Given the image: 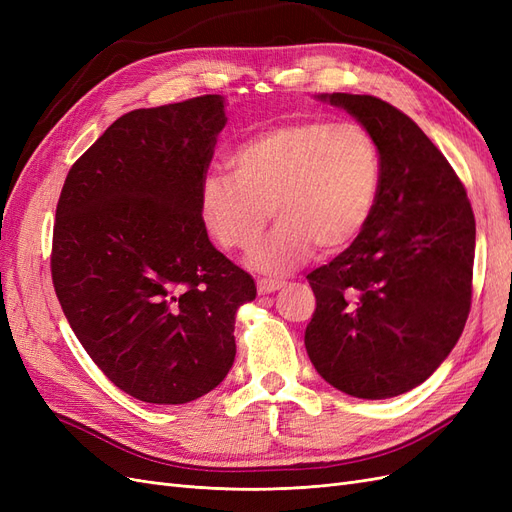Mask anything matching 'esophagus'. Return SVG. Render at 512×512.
Here are the masks:
<instances>
[{"instance_id": "obj_1", "label": "esophagus", "mask_w": 512, "mask_h": 512, "mask_svg": "<svg viewBox=\"0 0 512 512\" xmlns=\"http://www.w3.org/2000/svg\"><path fill=\"white\" fill-rule=\"evenodd\" d=\"M284 284L286 282H282V280H267V277H262V280H258V292L260 294H271L275 290L284 288Z\"/></svg>"}]
</instances>
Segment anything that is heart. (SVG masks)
<instances>
[{
    "label": "heart",
    "instance_id": "heart-1",
    "mask_svg": "<svg viewBox=\"0 0 512 512\" xmlns=\"http://www.w3.org/2000/svg\"><path fill=\"white\" fill-rule=\"evenodd\" d=\"M230 177L211 173L198 211L224 252H247L271 211L280 224L247 262L267 275L286 273L312 254L348 250L374 218L384 158L361 123L299 119L245 138L228 156Z\"/></svg>",
    "mask_w": 512,
    "mask_h": 512
}]
</instances>
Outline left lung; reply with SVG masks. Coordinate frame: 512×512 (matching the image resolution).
Returning <instances> with one entry per match:
<instances>
[{
    "label": "left lung",
    "instance_id": "left-lung-1",
    "mask_svg": "<svg viewBox=\"0 0 512 512\" xmlns=\"http://www.w3.org/2000/svg\"><path fill=\"white\" fill-rule=\"evenodd\" d=\"M380 143L374 218L348 250L307 275L316 312L305 348L318 374L359 399L425 382L466 327L476 222L461 179L416 123L376 96H320Z\"/></svg>",
    "mask_w": 512,
    "mask_h": 512
}]
</instances>
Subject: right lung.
Wrapping results in <instances>:
<instances>
[{
    "label": "right lung",
    "instance_id": "obj_1",
    "mask_svg": "<svg viewBox=\"0 0 512 512\" xmlns=\"http://www.w3.org/2000/svg\"><path fill=\"white\" fill-rule=\"evenodd\" d=\"M224 98L198 96L121 115L66 177L51 275L74 335L121 391L188 404L237 354L235 314L256 284L215 250L200 185Z\"/></svg>",
    "mask_w": 512,
    "mask_h": 512
}]
</instances>
